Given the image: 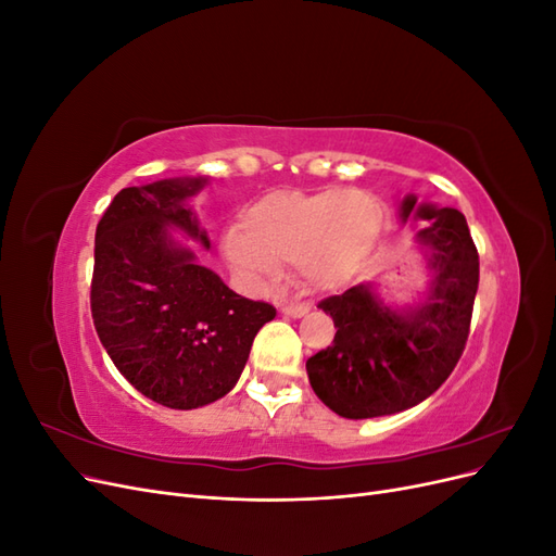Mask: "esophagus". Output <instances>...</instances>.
<instances>
[{
    "instance_id": "1",
    "label": "esophagus",
    "mask_w": 556,
    "mask_h": 556,
    "mask_svg": "<svg viewBox=\"0 0 556 556\" xmlns=\"http://www.w3.org/2000/svg\"><path fill=\"white\" fill-rule=\"evenodd\" d=\"M280 311L290 317H304L311 311V306L308 304H285Z\"/></svg>"
}]
</instances>
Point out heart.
<instances>
[{"instance_id":"b5f03b06","label":"heart","mask_w":556,"mask_h":556,"mask_svg":"<svg viewBox=\"0 0 556 556\" xmlns=\"http://www.w3.org/2000/svg\"><path fill=\"white\" fill-rule=\"evenodd\" d=\"M376 199L364 190L271 192L252 204L241 229L223 239L225 257L252 282L274 280L280 262H294L315 288H333L371 248L378 231Z\"/></svg>"}]
</instances>
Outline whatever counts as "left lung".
Wrapping results in <instances>:
<instances>
[{"mask_svg": "<svg viewBox=\"0 0 556 556\" xmlns=\"http://www.w3.org/2000/svg\"><path fill=\"white\" fill-rule=\"evenodd\" d=\"M415 197L401 201L408 220ZM417 239L431 252L433 282L422 306L396 313L368 285L317 304L331 315L333 343L306 362L317 399L336 415L366 419L408 410L431 396L457 366L468 341L480 260L457 208L419 206Z\"/></svg>", "mask_w": 556, "mask_h": 556, "instance_id": "1", "label": "left lung"}]
</instances>
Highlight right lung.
Here are the masks:
<instances>
[{
    "instance_id": "add662e5",
    "label": "right lung",
    "mask_w": 556,
    "mask_h": 556,
    "mask_svg": "<svg viewBox=\"0 0 556 556\" xmlns=\"http://www.w3.org/2000/svg\"><path fill=\"white\" fill-rule=\"evenodd\" d=\"M206 178H172L113 197L94 233L90 308L99 341L131 387L166 408L223 399L241 378L257 331L276 317L172 241L180 227L208 248L185 206Z\"/></svg>"
}]
</instances>
